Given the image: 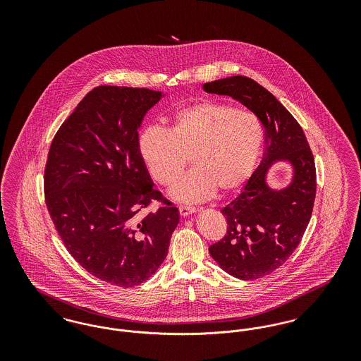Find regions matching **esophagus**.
Instances as JSON below:
<instances>
[{
    "label": "esophagus",
    "instance_id": "34e87169",
    "mask_svg": "<svg viewBox=\"0 0 361 361\" xmlns=\"http://www.w3.org/2000/svg\"><path fill=\"white\" fill-rule=\"evenodd\" d=\"M178 211H180V215H181V216H188V215H192V214L196 212V208H193V207L181 206L178 208Z\"/></svg>",
    "mask_w": 361,
    "mask_h": 361
}]
</instances>
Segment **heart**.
<instances>
[{
	"mask_svg": "<svg viewBox=\"0 0 361 361\" xmlns=\"http://www.w3.org/2000/svg\"><path fill=\"white\" fill-rule=\"evenodd\" d=\"M265 130L252 112L228 104L203 102L177 111L168 131L145 128L137 149L155 183L172 187L190 162L195 166L172 189L184 203L235 192L249 180L264 149Z\"/></svg>",
	"mask_w": 361,
	"mask_h": 361,
	"instance_id": "heart-1",
	"label": "heart"
}]
</instances>
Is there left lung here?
Listing matches in <instances>:
<instances>
[{
	"mask_svg": "<svg viewBox=\"0 0 361 361\" xmlns=\"http://www.w3.org/2000/svg\"><path fill=\"white\" fill-rule=\"evenodd\" d=\"M203 89L243 104L265 130L261 164L240 195L222 209L226 235L208 249L228 275L256 280L281 267L302 240L317 192L314 157L299 123L255 80L234 75L207 82ZM276 160L293 166L292 183L286 189L266 184L267 171Z\"/></svg>",
	"mask_w": 361,
	"mask_h": 361,
	"instance_id": "left-lung-1",
	"label": "left lung"
}]
</instances>
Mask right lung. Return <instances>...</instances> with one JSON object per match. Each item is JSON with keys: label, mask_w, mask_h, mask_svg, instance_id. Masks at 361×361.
Returning a JSON list of instances; mask_svg holds the SVG:
<instances>
[{"label": "right lung", "mask_w": 361, "mask_h": 361, "mask_svg": "<svg viewBox=\"0 0 361 361\" xmlns=\"http://www.w3.org/2000/svg\"><path fill=\"white\" fill-rule=\"evenodd\" d=\"M161 97L146 87L92 89L59 127L46 162V206L63 245L86 272L118 287L154 275L180 222L137 149V128ZM153 200L160 208L140 216Z\"/></svg>", "instance_id": "right-lung-1"}]
</instances>
